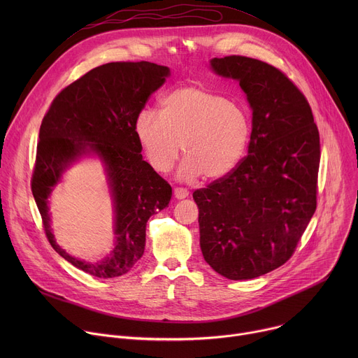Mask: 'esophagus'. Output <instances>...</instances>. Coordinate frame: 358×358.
<instances>
[{"instance_id":"obj_1","label":"esophagus","mask_w":358,"mask_h":358,"mask_svg":"<svg viewBox=\"0 0 358 358\" xmlns=\"http://www.w3.org/2000/svg\"><path fill=\"white\" fill-rule=\"evenodd\" d=\"M188 189L187 188H184V187H177V188H174V195H176V198H178V199H182V198H185V196H188Z\"/></svg>"}]
</instances>
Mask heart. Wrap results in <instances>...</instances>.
<instances>
[{
  "label": "heart",
  "instance_id": "heart-1",
  "mask_svg": "<svg viewBox=\"0 0 358 358\" xmlns=\"http://www.w3.org/2000/svg\"><path fill=\"white\" fill-rule=\"evenodd\" d=\"M250 131V116L241 103L202 86L174 89L162 99L160 112L143 109L134 122L147 160L160 173L173 169L182 145L188 178L228 176L243 159Z\"/></svg>",
  "mask_w": 358,
  "mask_h": 358
}]
</instances>
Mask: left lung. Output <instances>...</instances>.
Wrapping results in <instances>:
<instances>
[{
    "mask_svg": "<svg viewBox=\"0 0 358 358\" xmlns=\"http://www.w3.org/2000/svg\"><path fill=\"white\" fill-rule=\"evenodd\" d=\"M239 80L252 108L248 155L225 177L195 189L206 262L232 280L286 264L317 207L320 136L312 108L280 69L248 57L214 58Z\"/></svg>",
    "mask_w": 358,
    "mask_h": 358,
    "instance_id": "obj_1",
    "label": "left lung"
}]
</instances>
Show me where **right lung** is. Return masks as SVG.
I'll return each mask as SVG.
<instances>
[{"label": "right lung", "mask_w": 358, "mask_h": 358, "mask_svg": "<svg viewBox=\"0 0 358 358\" xmlns=\"http://www.w3.org/2000/svg\"><path fill=\"white\" fill-rule=\"evenodd\" d=\"M151 62H110L97 66L65 89L42 119L31 189L45 235L52 248L80 271L117 278L140 261L148 218L169 206L171 185L143 160L134 122L147 99L169 76ZM87 150L107 163L117 208V248L103 263L86 264L61 250L50 232L47 196L64 167Z\"/></svg>", "instance_id": "right-lung-1"}]
</instances>
